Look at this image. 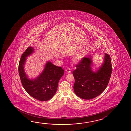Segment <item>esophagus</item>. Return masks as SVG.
Returning <instances> with one entry per match:
<instances>
[{
    "instance_id": "esophagus-1",
    "label": "esophagus",
    "mask_w": 131,
    "mask_h": 131,
    "mask_svg": "<svg viewBox=\"0 0 131 131\" xmlns=\"http://www.w3.org/2000/svg\"><path fill=\"white\" fill-rule=\"evenodd\" d=\"M66 72L67 73H71V69H69V68H68V69H67L66 70Z\"/></svg>"
}]
</instances>
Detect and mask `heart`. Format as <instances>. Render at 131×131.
<instances>
[{"label":"heart","instance_id":"obj_1","mask_svg":"<svg viewBox=\"0 0 131 131\" xmlns=\"http://www.w3.org/2000/svg\"><path fill=\"white\" fill-rule=\"evenodd\" d=\"M83 56V52H81L80 53H79V54L77 55V56L75 58V61L77 62H79L80 61L81 59V58H82Z\"/></svg>","mask_w":131,"mask_h":131}]
</instances>
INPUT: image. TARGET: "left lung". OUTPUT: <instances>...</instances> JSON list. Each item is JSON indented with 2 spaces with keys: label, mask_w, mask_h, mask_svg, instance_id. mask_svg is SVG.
<instances>
[{
  "label": "left lung",
  "mask_w": 131,
  "mask_h": 131,
  "mask_svg": "<svg viewBox=\"0 0 131 131\" xmlns=\"http://www.w3.org/2000/svg\"><path fill=\"white\" fill-rule=\"evenodd\" d=\"M92 56L84 57L73 72L74 93L83 99H91L98 96L106 89L111 78L112 67L110 55L105 53L102 65L94 72Z\"/></svg>",
  "instance_id": "8db88e82"
}]
</instances>
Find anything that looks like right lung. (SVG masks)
<instances>
[{
	"instance_id": "right-lung-1",
	"label": "right lung",
	"mask_w": 131,
	"mask_h": 131,
	"mask_svg": "<svg viewBox=\"0 0 131 131\" xmlns=\"http://www.w3.org/2000/svg\"><path fill=\"white\" fill-rule=\"evenodd\" d=\"M34 52L29 47L23 53L18 65V73L23 86L31 97L38 100L46 101L52 99L56 92L58 82L64 71L60 67L48 61L42 72L34 79L28 78L24 71L26 58Z\"/></svg>"
}]
</instances>
